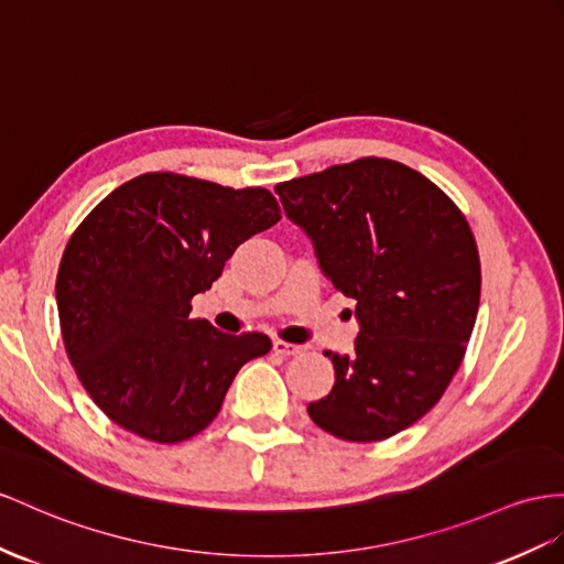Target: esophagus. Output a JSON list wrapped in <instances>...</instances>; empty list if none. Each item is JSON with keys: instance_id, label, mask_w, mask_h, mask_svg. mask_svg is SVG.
Instances as JSON below:
<instances>
[{"instance_id": "34e87169", "label": "esophagus", "mask_w": 564, "mask_h": 564, "mask_svg": "<svg viewBox=\"0 0 564 564\" xmlns=\"http://www.w3.org/2000/svg\"><path fill=\"white\" fill-rule=\"evenodd\" d=\"M302 350H305V345H295V343H288V340H273V352H279L283 357H293V355H300Z\"/></svg>"}]
</instances>
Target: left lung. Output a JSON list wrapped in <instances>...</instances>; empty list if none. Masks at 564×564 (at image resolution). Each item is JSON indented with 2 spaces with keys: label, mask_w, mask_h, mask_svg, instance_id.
Returning a JSON list of instances; mask_svg holds the SVG:
<instances>
[{
  "label": "left lung",
  "mask_w": 564,
  "mask_h": 564,
  "mask_svg": "<svg viewBox=\"0 0 564 564\" xmlns=\"http://www.w3.org/2000/svg\"><path fill=\"white\" fill-rule=\"evenodd\" d=\"M276 193L324 276L357 302L355 350L326 352L336 383L307 405L312 422L352 443L391 438L436 405L467 350L481 264L465 214L420 171L379 156Z\"/></svg>",
  "instance_id": "1"
}]
</instances>
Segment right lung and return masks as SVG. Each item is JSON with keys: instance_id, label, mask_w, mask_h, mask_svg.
Segmentation results:
<instances>
[{"instance_id": "right-lung-1", "label": "right lung", "mask_w": 564, "mask_h": 564, "mask_svg": "<svg viewBox=\"0 0 564 564\" xmlns=\"http://www.w3.org/2000/svg\"><path fill=\"white\" fill-rule=\"evenodd\" d=\"M281 219L267 187H224L156 171L119 185L70 236L56 307L85 391L113 424L154 443L207 429L264 334L191 319L240 242Z\"/></svg>"}]
</instances>
